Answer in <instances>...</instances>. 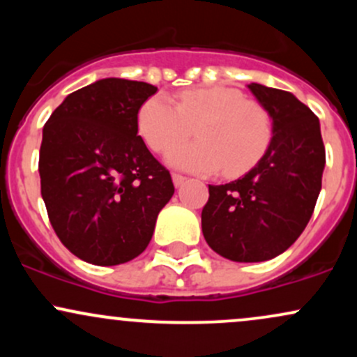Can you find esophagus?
I'll use <instances>...</instances> for the list:
<instances>
[{"label":"esophagus","mask_w":357,"mask_h":357,"mask_svg":"<svg viewBox=\"0 0 357 357\" xmlns=\"http://www.w3.org/2000/svg\"><path fill=\"white\" fill-rule=\"evenodd\" d=\"M186 179L188 178H184V176H181V174H173V183H174V186L176 188H179V186H181V184H184V183H186Z\"/></svg>","instance_id":"obj_1"}]
</instances>
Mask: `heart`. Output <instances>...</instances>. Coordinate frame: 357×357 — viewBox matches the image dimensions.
<instances>
[{"mask_svg": "<svg viewBox=\"0 0 357 357\" xmlns=\"http://www.w3.org/2000/svg\"><path fill=\"white\" fill-rule=\"evenodd\" d=\"M195 126V142L174 146ZM137 130L155 153L167 147L166 161L179 169L213 174H240L264 155L272 141L267 110L247 100L236 89L198 87L179 93L178 104L166 93H155L139 107Z\"/></svg>", "mask_w": 357, "mask_h": 357, "instance_id": "b5f03b06", "label": "heart"}]
</instances>
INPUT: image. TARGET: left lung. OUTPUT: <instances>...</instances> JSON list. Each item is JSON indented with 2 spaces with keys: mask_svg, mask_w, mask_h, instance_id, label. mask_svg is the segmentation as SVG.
<instances>
[{
  "mask_svg": "<svg viewBox=\"0 0 357 357\" xmlns=\"http://www.w3.org/2000/svg\"><path fill=\"white\" fill-rule=\"evenodd\" d=\"M272 119V141L247 174L210 188L202 213L206 243L240 264L284 253L309 223L322 188L326 149L315 114L294 93L247 85Z\"/></svg>",
  "mask_w": 357,
  "mask_h": 357,
  "instance_id": "8db88e82",
  "label": "left lung"
}]
</instances>
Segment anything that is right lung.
Segmentation results:
<instances>
[{
    "mask_svg": "<svg viewBox=\"0 0 357 357\" xmlns=\"http://www.w3.org/2000/svg\"><path fill=\"white\" fill-rule=\"evenodd\" d=\"M158 87L100 79L53 110L40 147L48 218L75 257L100 267L130 261L153 238L174 186L137 136V112Z\"/></svg>",
    "mask_w": 357,
    "mask_h": 357,
    "instance_id": "1",
    "label": "right lung"
}]
</instances>
